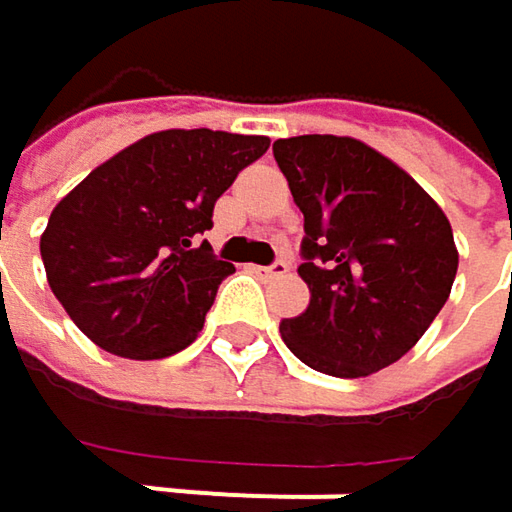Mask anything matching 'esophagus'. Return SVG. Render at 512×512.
I'll use <instances>...</instances> for the list:
<instances>
[{"instance_id": "esophagus-1", "label": "esophagus", "mask_w": 512, "mask_h": 512, "mask_svg": "<svg viewBox=\"0 0 512 512\" xmlns=\"http://www.w3.org/2000/svg\"><path fill=\"white\" fill-rule=\"evenodd\" d=\"M257 275H263V278H278V275H287L290 272V263L287 260H275V263H269V266H255Z\"/></svg>"}]
</instances>
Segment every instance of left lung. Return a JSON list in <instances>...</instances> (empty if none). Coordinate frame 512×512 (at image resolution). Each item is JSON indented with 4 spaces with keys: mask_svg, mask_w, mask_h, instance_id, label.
I'll return each mask as SVG.
<instances>
[{
    "mask_svg": "<svg viewBox=\"0 0 512 512\" xmlns=\"http://www.w3.org/2000/svg\"><path fill=\"white\" fill-rule=\"evenodd\" d=\"M305 216L299 275L308 308L281 323L308 367L356 379L403 358L430 329L457 278L442 207L391 159L347 136L272 145Z\"/></svg>",
    "mask_w": 512,
    "mask_h": 512,
    "instance_id": "left-lung-1",
    "label": "left lung"
}]
</instances>
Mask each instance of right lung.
<instances>
[{
  "label": "right lung",
  "instance_id": "obj_1",
  "mask_svg": "<svg viewBox=\"0 0 512 512\" xmlns=\"http://www.w3.org/2000/svg\"><path fill=\"white\" fill-rule=\"evenodd\" d=\"M266 136L165 130L94 168L52 210L41 257L55 299L100 350L165 358L204 329L234 263L201 239Z\"/></svg>",
  "mask_w": 512,
  "mask_h": 512
}]
</instances>
